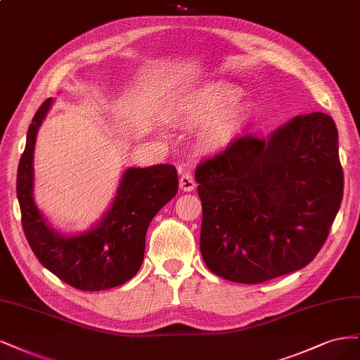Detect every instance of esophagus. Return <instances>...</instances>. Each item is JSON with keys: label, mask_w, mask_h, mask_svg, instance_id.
I'll return each mask as SVG.
<instances>
[{"label": "esophagus", "mask_w": 360, "mask_h": 360, "mask_svg": "<svg viewBox=\"0 0 360 360\" xmlns=\"http://www.w3.org/2000/svg\"><path fill=\"white\" fill-rule=\"evenodd\" d=\"M179 187L182 191H193L195 188V181L193 178L191 173L188 170H185L182 175H181V179H179Z\"/></svg>", "instance_id": "esophagus-1"}]
</instances>
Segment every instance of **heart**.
I'll return each instance as SVG.
<instances>
[{"label":"heart","instance_id":"heart-1","mask_svg":"<svg viewBox=\"0 0 360 360\" xmlns=\"http://www.w3.org/2000/svg\"><path fill=\"white\" fill-rule=\"evenodd\" d=\"M242 94L233 84L212 80L188 92L179 112L191 122H205L200 136L206 148L221 149L233 141L252 113V103Z\"/></svg>","mask_w":360,"mask_h":360}]
</instances>
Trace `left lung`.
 <instances>
[{"label": "left lung", "mask_w": 360, "mask_h": 360, "mask_svg": "<svg viewBox=\"0 0 360 360\" xmlns=\"http://www.w3.org/2000/svg\"><path fill=\"white\" fill-rule=\"evenodd\" d=\"M200 251L215 275L259 284L317 256L338 214L344 175L326 113L295 117L266 139L250 134L195 170Z\"/></svg>", "instance_id": "1"}]
</instances>
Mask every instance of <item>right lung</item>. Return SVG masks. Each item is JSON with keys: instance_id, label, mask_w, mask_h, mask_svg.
Segmentation results:
<instances>
[{"instance_id": "right-lung-1", "label": "right lung", "mask_w": 360, "mask_h": 360, "mask_svg": "<svg viewBox=\"0 0 360 360\" xmlns=\"http://www.w3.org/2000/svg\"><path fill=\"white\" fill-rule=\"evenodd\" d=\"M52 103L48 98L34 115L18 167L16 191L27 240L44 268L68 285L85 292L121 285L141 269L149 223L178 193L176 169H125L112 205L98 221L79 233H63L34 200V149Z\"/></svg>"}]
</instances>
